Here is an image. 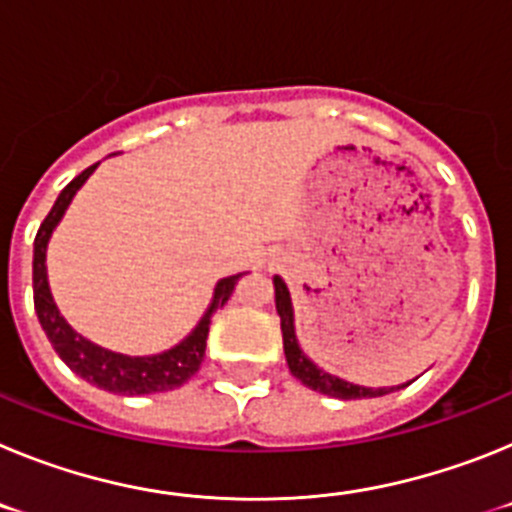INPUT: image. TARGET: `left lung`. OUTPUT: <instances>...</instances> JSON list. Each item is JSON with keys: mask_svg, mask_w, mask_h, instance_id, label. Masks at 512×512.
Wrapping results in <instances>:
<instances>
[{"mask_svg": "<svg viewBox=\"0 0 512 512\" xmlns=\"http://www.w3.org/2000/svg\"><path fill=\"white\" fill-rule=\"evenodd\" d=\"M274 287H277V312H279V318H282L284 356H287L289 372L295 374L305 387L320 392V395L338 397V400H364V397H382L400 390V387H390V390H387V387H382V390H369V387H359V384L343 382V379L318 369V366L312 364V361L302 354V348L297 346L295 318H292V300H289L287 284H284L282 277H274ZM408 384H402V387H408Z\"/></svg>", "mask_w": 512, "mask_h": 512, "instance_id": "8db88e82", "label": "left lung"}]
</instances>
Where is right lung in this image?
Listing matches in <instances>:
<instances>
[{"label":"right lung","mask_w":512,"mask_h":512,"mask_svg":"<svg viewBox=\"0 0 512 512\" xmlns=\"http://www.w3.org/2000/svg\"><path fill=\"white\" fill-rule=\"evenodd\" d=\"M97 169V164L89 166V169L81 171L76 179H71L63 192L58 194L56 205L51 207V212L45 215V220L40 223L38 235H35V251H33V300H35V312H38V320L43 325L45 336L53 343L56 354L66 361L71 372L79 374L81 379L97 384L99 390L115 392V395H153V392H169L182 387L187 379H192L200 369V364L205 361V346H207V333H210V320L225 302L233 295L235 284L241 279L228 277L217 284L215 300H212L210 310L205 312V318L200 320V325L192 330V336L184 338L182 343L166 354L158 356H143V359H133V356L112 354V351H104V348L94 346L87 338H81L79 333L69 328V323L61 318V312L56 310V302L51 297V289H48V277H45V246H48V238H51L53 228L58 225V220L63 217L69 202L74 200L76 189L87 182L89 174Z\"/></svg>","instance_id":"obj_1"}]
</instances>
